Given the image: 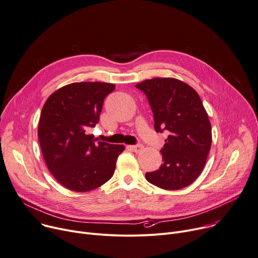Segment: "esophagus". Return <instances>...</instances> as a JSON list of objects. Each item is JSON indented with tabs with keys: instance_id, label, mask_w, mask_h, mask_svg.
<instances>
[{
	"instance_id": "34e87169",
	"label": "esophagus",
	"mask_w": 258,
	"mask_h": 258,
	"mask_svg": "<svg viewBox=\"0 0 258 258\" xmlns=\"http://www.w3.org/2000/svg\"><path fill=\"white\" fill-rule=\"evenodd\" d=\"M128 148L135 152H139L143 149V145H131L128 146Z\"/></svg>"
}]
</instances>
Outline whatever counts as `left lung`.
Masks as SVG:
<instances>
[{
	"label": "left lung",
	"instance_id": "obj_1",
	"mask_svg": "<svg viewBox=\"0 0 258 258\" xmlns=\"http://www.w3.org/2000/svg\"><path fill=\"white\" fill-rule=\"evenodd\" d=\"M148 99L154 128L169 132L160 150L163 162L146 173L148 182L166 190L190 185L203 172L212 143V128L199 93L175 78H153L136 85Z\"/></svg>",
	"mask_w": 258,
	"mask_h": 258
}]
</instances>
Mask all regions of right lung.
<instances>
[{
  "label": "right lung",
  "instance_id": "obj_1",
  "mask_svg": "<svg viewBox=\"0 0 258 258\" xmlns=\"http://www.w3.org/2000/svg\"><path fill=\"white\" fill-rule=\"evenodd\" d=\"M115 89L106 82H75L49 96L41 111L38 138L44 160L66 188L87 192L114 174L123 145L97 142L89 127L99 122L105 98Z\"/></svg>",
  "mask_w": 258,
  "mask_h": 258
}]
</instances>
